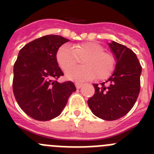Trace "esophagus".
Listing matches in <instances>:
<instances>
[{"instance_id":"esophagus-1","label":"esophagus","mask_w":154,"mask_h":154,"mask_svg":"<svg viewBox=\"0 0 154 154\" xmlns=\"http://www.w3.org/2000/svg\"><path fill=\"white\" fill-rule=\"evenodd\" d=\"M82 86V83H79V82H76V83H75L76 89H80Z\"/></svg>"}]
</instances>
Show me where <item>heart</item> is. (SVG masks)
<instances>
[{"label": "heart", "instance_id": "heart-1", "mask_svg": "<svg viewBox=\"0 0 154 154\" xmlns=\"http://www.w3.org/2000/svg\"><path fill=\"white\" fill-rule=\"evenodd\" d=\"M78 58L84 59L83 66L68 71L65 73L68 79L84 82L96 77L97 79H105L112 74L115 68L113 55L105 51L104 48L96 42H82L72 47L65 45L57 51V62L64 71L74 67L78 63Z\"/></svg>", "mask_w": 154, "mask_h": 154}]
</instances>
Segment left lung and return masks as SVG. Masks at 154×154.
Here are the masks:
<instances>
[{"mask_svg": "<svg viewBox=\"0 0 154 154\" xmlns=\"http://www.w3.org/2000/svg\"><path fill=\"white\" fill-rule=\"evenodd\" d=\"M109 46L116 61L115 70L106 82L93 84L95 94L87 103L94 115L111 121L123 117L135 104L140 90L142 67L129 48L114 41Z\"/></svg>", "mask_w": 154, "mask_h": 154, "instance_id": "obj_1", "label": "left lung"}]
</instances>
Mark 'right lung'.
I'll use <instances>...</instances> for the list:
<instances>
[{"mask_svg": "<svg viewBox=\"0 0 154 154\" xmlns=\"http://www.w3.org/2000/svg\"><path fill=\"white\" fill-rule=\"evenodd\" d=\"M60 35H48L29 42L20 50L14 65L13 92L19 106L30 117L48 121L60 115L68 99L76 90L58 67V48L69 42Z\"/></svg>", "mask_w": 154, "mask_h": 154, "instance_id": "1", "label": "right lung"}]
</instances>
